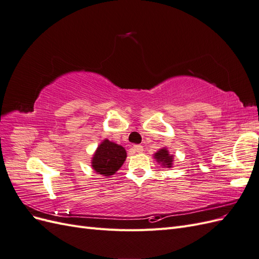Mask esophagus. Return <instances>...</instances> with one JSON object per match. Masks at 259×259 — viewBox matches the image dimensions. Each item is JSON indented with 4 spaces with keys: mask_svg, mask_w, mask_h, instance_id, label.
I'll return each mask as SVG.
<instances>
[{
    "mask_svg": "<svg viewBox=\"0 0 259 259\" xmlns=\"http://www.w3.org/2000/svg\"><path fill=\"white\" fill-rule=\"evenodd\" d=\"M133 150H134L135 152L140 153V152L144 151V147L140 146V145H134V146H133Z\"/></svg>",
    "mask_w": 259,
    "mask_h": 259,
    "instance_id": "obj_1",
    "label": "esophagus"
}]
</instances>
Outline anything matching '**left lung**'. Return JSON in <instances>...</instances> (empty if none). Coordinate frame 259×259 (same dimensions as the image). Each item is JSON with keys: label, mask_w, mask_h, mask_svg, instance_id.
Masks as SVG:
<instances>
[{"label": "left lung", "mask_w": 259, "mask_h": 259, "mask_svg": "<svg viewBox=\"0 0 259 259\" xmlns=\"http://www.w3.org/2000/svg\"><path fill=\"white\" fill-rule=\"evenodd\" d=\"M154 159L161 163L164 167H171L173 164V155L168 153V150L166 148H162L154 154Z\"/></svg>", "instance_id": "left-lung-1"}]
</instances>
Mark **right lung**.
<instances>
[{
	"mask_svg": "<svg viewBox=\"0 0 259 259\" xmlns=\"http://www.w3.org/2000/svg\"><path fill=\"white\" fill-rule=\"evenodd\" d=\"M125 159L126 151L122 146L105 139L93 155L92 167L97 174L111 176L120 169Z\"/></svg>",
	"mask_w": 259,
	"mask_h": 259,
	"instance_id": "1",
	"label": "right lung"
}]
</instances>
